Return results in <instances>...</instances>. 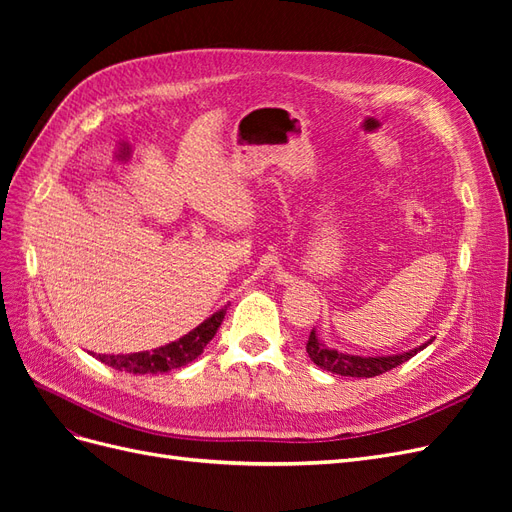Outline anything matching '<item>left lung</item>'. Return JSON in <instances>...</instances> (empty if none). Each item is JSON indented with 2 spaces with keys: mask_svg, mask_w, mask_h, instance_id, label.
I'll list each match as a JSON object with an SVG mask.
<instances>
[{
  "mask_svg": "<svg viewBox=\"0 0 512 512\" xmlns=\"http://www.w3.org/2000/svg\"><path fill=\"white\" fill-rule=\"evenodd\" d=\"M429 344V342H427ZM427 344L418 346L410 352L404 354H393V356H354V354H344L337 350H329L327 346H322L318 342L316 333H309V339L305 344V350L320 369H327L331 374H339V376H352V378H374L384 374L401 363H406L408 359L416 352H421L423 348H427Z\"/></svg>",
  "mask_w": 512,
  "mask_h": 512,
  "instance_id": "left-lung-1",
  "label": "left lung"
}]
</instances>
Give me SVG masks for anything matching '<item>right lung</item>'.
<instances>
[{"label": "right lung", "instance_id": "obj_1", "mask_svg": "<svg viewBox=\"0 0 512 512\" xmlns=\"http://www.w3.org/2000/svg\"><path fill=\"white\" fill-rule=\"evenodd\" d=\"M226 316V307L215 312L203 324H198L194 331L183 335L177 342L156 348L151 352H132V354H98L104 365H111L128 374H164V371L177 369L192 363L196 356L205 350L213 335L218 333L220 324Z\"/></svg>", "mask_w": 512, "mask_h": 512}]
</instances>
